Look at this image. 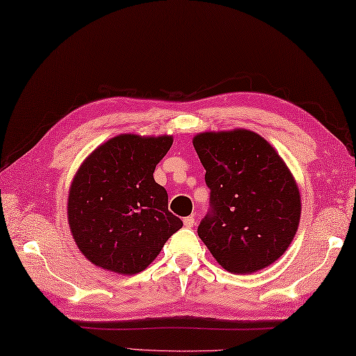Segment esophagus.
<instances>
[{
  "label": "esophagus",
  "instance_id": "obj_1",
  "mask_svg": "<svg viewBox=\"0 0 356 356\" xmlns=\"http://www.w3.org/2000/svg\"><path fill=\"white\" fill-rule=\"evenodd\" d=\"M194 223H195V220H194V217H193V216H190V217H185V218H184V225L186 226V228H193Z\"/></svg>",
  "mask_w": 356,
  "mask_h": 356
}]
</instances>
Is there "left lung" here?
<instances>
[{"label": "left lung", "instance_id": "obj_1", "mask_svg": "<svg viewBox=\"0 0 356 356\" xmlns=\"http://www.w3.org/2000/svg\"><path fill=\"white\" fill-rule=\"evenodd\" d=\"M209 188L197 234L217 263L252 274L278 260L298 229L301 197L274 147L254 131H207L193 139Z\"/></svg>", "mask_w": 356, "mask_h": 356}]
</instances>
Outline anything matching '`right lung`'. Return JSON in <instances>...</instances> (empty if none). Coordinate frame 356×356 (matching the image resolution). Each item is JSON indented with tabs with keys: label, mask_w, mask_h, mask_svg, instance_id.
<instances>
[{
	"label": "right lung",
	"mask_w": 356,
	"mask_h": 356,
	"mask_svg": "<svg viewBox=\"0 0 356 356\" xmlns=\"http://www.w3.org/2000/svg\"><path fill=\"white\" fill-rule=\"evenodd\" d=\"M171 136L119 134L90 154L70 185L67 216L79 251L96 266L133 275L182 228L153 172Z\"/></svg>",
	"instance_id": "1"
}]
</instances>
